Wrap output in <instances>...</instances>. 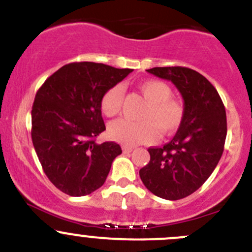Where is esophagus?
Segmentation results:
<instances>
[{
	"label": "esophagus",
	"mask_w": 252,
	"mask_h": 252,
	"mask_svg": "<svg viewBox=\"0 0 252 252\" xmlns=\"http://www.w3.org/2000/svg\"><path fill=\"white\" fill-rule=\"evenodd\" d=\"M122 150H123V152L124 154H130L131 151H133V147H128V146H123L122 147Z\"/></svg>",
	"instance_id": "obj_1"
}]
</instances>
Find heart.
<instances>
[{"instance_id":"b5f03b06","label":"heart","mask_w":252,"mask_h":252,"mask_svg":"<svg viewBox=\"0 0 252 252\" xmlns=\"http://www.w3.org/2000/svg\"><path fill=\"white\" fill-rule=\"evenodd\" d=\"M139 91L147 102L142 111L140 122L128 119H118L110 124V135L113 140L126 146H136L140 144H150L162 135L174 133L184 118V105L178 98L172 97V89L164 81H142L138 85ZM123 89L114 85L108 89L101 98V111L106 117H114L122 110Z\"/></svg>"}]
</instances>
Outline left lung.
<instances>
[{
	"mask_svg": "<svg viewBox=\"0 0 252 252\" xmlns=\"http://www.w3.org/2000/svg\"><path fill=\"white\" fill-rule=\"evenodd\" d=\"M150 74L172 81L184 100V118L163 147L149 149L139 174L156 196L179 200L196 191L220 162L227 136L225 108L215 86L185 67H155Z\"/></svg>",
	"mask_w": 252,
	"mask_h": 252,
	"instance_id": "1",
	"label": "left lung"
}]
</instances>
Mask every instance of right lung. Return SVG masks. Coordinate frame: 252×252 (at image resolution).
<instances>
[{
  "instance_id": "obj_1",
  "label": "right lung",
  "mask_w": 252,
  "mask_h": 252,
  "mask_svg": "<svg viewBox=\"0 0 252 252\" xmlns=\"http://www.w3.org/2000/svg\"><path fill=\"white\" fill-rule=\"evenodd\" d=\"M133 69L94 62L63 65L46 79L32 110V139L42 169L53 185L70 196L91 194L106 182L122 149L97 144L106 130L101 98Z\"/></svg>"
}]
</instances>
